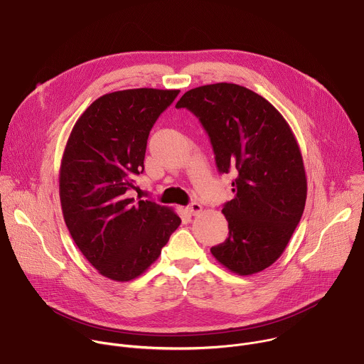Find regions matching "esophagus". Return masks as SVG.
<instances>
[{
    "mask_svg": "<svg viewBox=\"0 0 364 364\" xmlns=\"http://www.w3.org/2000/svg\"><path fill=\"white\" fill-rule=\"evenodd\" d=\"M187 212L191 215V216H197L203 212V205L200 203H191L190 205H187Z\"/></svg>",
    "mask_w": 364,
    "mask_h": 364,
    "instance_id": "obj_1",
    "label": "esophagus"
}]
</instances>
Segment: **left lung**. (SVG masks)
Instances as JSON below:
<instances>
[{"label":"left lung","mask_w":364,"mask_h":364,"mask_svg":"<svg viewBox=\"0 0 364 364\" xmlns=\"http://www.w3.org/2000/svg\"><path fill=\"white\" fill-rule=\"evenodd\" d=\"M176 108L200 119L219 171L237 173L235 197L222 210L229 237L212 255L242 277L267 269L285 250L306 200L302 155L289 124L261 95L226 82L186 92Z\"/></svg>","instance_id":"1"}]
</instances>
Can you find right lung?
<instances>
[{"label": "right lung", "mask_w": 364, "mask_h": 364, "mask_svg": "<svg viewBox=\"0 0 364 364\" xmlns=\"http://www.w3.org/2000/svg\"><path fill=\"white\" fill-rule=\"evenodd\" d=\"M178 89H127L97 97L66 142L59 194L65 223L89 264L128 282L161 255L181 219L171 207L128 197L144 170L146 139Z\"/></svg>", "instance_id": "right-lung-1"}]
</instances>
